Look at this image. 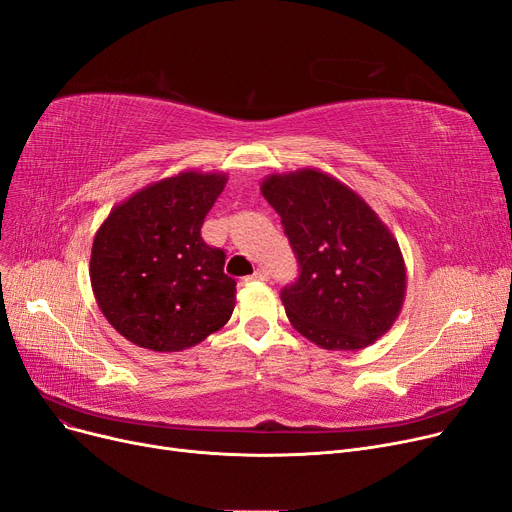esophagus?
<instances>
[{
	"mask_svg": "<svg viewBox=\"0 0 512 512\" xmlns=\"http://www.w3.org/2000/svg\"><path fill=\"white\" fill-rule=\"evenodd\" d=\"M268 278H270V272H268V270H265V268H257L249 280H259V282H265V280H268Z\"/></svg>",
	"mask_w": 512,
	"mask_h": 512,
	"instance_id": "1",
	"label": "esophagus"
}]
</instances>
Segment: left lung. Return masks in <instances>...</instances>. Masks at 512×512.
Returning a JSON list of instances; mask_svg holds the SVG:
<instances>
[{"label":"left lung","mask_w":512,"mask_h":512,"mask_svg":"<svg viewBox=\"0 0 512 512\" xmlns=\"http://www.w3.org/2000/svg\"><path fill=\"white\" fill-rule=\"evenodd\" d=\"M261 194L299 261L297 282L280 293L293 328L332 351L379 341L406 297V263L381 217L320 169L268 175Z\"/></svg>","instance_id":"8db88e82"}]
</instances>
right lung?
<instances>
[{
	"mask_svg": "<svg viewBox=\"0 0 512 512\" xmlns=\"http://www.w3.org/2000/svg\"><path fill=\"white\" fill-rule=\"evenodd\" d=\"M226 173L182 171L119 203L94 236L90 280L104 318L133 345L182 351L224 326L236 303L226 253L201 236Z\"/></svg>",
	"mask_w": 512,
	"mask_h": 512,
	"instance_id": "add662e5",
	"label": "right lung"
}]
</instances>
